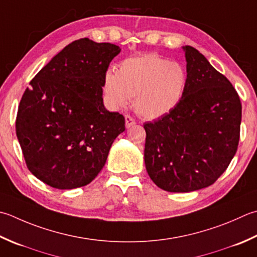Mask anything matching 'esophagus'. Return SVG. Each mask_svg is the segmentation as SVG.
Listing matches in <instances>:
<instances>
[{
    "mask_svg": "<svg viewBox=\"0 0 257 257\" xmlns=\"http://www.w3.org/2000/svg\"><path fill=\"white\" fill-rule=\"evenodd\" d=\"M124 119H125V127H127V128H130L132 125H134L136 123L135 119L130 114H125Z\"/></svg>",
    "mask_w": 257,
    "mask_h": 257,
    "instance_id": "esophagus-1",
    "label": "esophagus"
}]
</instances>
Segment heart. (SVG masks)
Segmentation results:
<instances>
[{
  "label": "heart",
  "mask_w": 257,
  "mask_h": 257,
  "mask_svg": "<svg viewBox=\"0 0 257 257\" xmlns=\"http://www.w3.org/2000/svg\"><path fill=\"white\" fill-rule=\"evenodd\" d=\"M187 87V72L178 62L156 53L128 58L118 72L104 74L103 92L112 107H123L134 98L136 111L142 117H163L177 107Z\"/></svg>",
  "instance_id": "heart-1"
}]
</instances>
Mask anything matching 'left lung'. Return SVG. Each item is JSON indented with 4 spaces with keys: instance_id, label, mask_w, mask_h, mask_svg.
I'll use <instances>...</instances> for the list:
<instances>
[{
    "instance_id": "8db88e82",
    "label": "left lung",
    "mask_w": 257,
    "mask_h": 257,
    "mask_svg": "<svg viewBox=\"0 0 257 257\" xmlns=\"http://www.w3.org/2000/svg\"><path fill=\"white\" fill-rule=\"evenodd\" d=\"M187 87L173 111L146 122L145 165L159 188L188 193L213 185L236 154L242 103L233 84L195 48L184 47Z\"/></svg>"
}]
</instances>
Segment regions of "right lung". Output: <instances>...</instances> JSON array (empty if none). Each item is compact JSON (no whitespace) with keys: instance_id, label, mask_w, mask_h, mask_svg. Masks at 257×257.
<instances>
[{"instance_id":"right-lung-1","label":"right lung","mask_w":257,"mask_h":257,"mask_svg":"<svg viewBox=\"0 0 257 257\" xmlns=\"http://www.w3.org/2000/svg\"><path fill=\"white\" fill-rule=\"evenodd\" d=\"M118 45L75 40L31 80L19 104L15 129L35 177L58 189L97 177L124 117L103 105L104 74Z\"/></svg>"}]
</instances>
